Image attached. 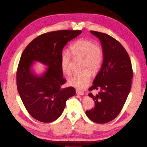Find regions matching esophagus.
<instances>
[{
    "mask_svg": "<svg viewBox=\"0 0 147 147\" xmlns=\"http://www.w3.org/2000/svg\"><path fill=\"white\" fill-rule=\"evenodd\" d=\"M76 94L78 95H84L83 92H82V91H81V90H76Z\"/></svg>",
    "mask_w": 147,
    "mask_h": 147,
    "instance_id": "esophagus-1",
    "label": "esophagus"
}]
</instances>
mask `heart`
Segmentation results:
<instances>
[{
  "instance_id": "obj_1",
  "label": "heart",
  "mask_w": 147,
  "mask_h": 147,
  "mask_svg": "<svg viewBox=\"0 0 147 147\" xmlns=\"http://www.w3.org/2000/svg\"><path fill=\"white\" fill-rule=\"evenodd\" d=\"M71 54L76 58H83L82 68L80 73L75 74L68 80L69 85L78 89H84L90 82L92 73L97 71L102 64L103 54L102 49L92 41L85 39L77 40L70 47ZM71 55L63 51L61 56L62 71L66 75L71 73Z\"/></svg>"
}]
</instances>
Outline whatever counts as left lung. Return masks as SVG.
<instances>
[{"label": "left lung", "instance_id": "obj_1", "mask_svg": "<svg viewBox=\"0 0 147 147\" xmlns=\"http://www.w3.org/2000/svg\"><path fill=\"white\" fill-rule=\"evenodd\" d=\"M100 40L103 59L100 70L89 90H100L88 96L95 102L94 109L86 111L91 121L104 124L113 121L120 113L129 93L133 70L128 53L121 43L107 34L91 30Z\"/></svg>", "mask_w": 147, "mask_h": 147}]
</instances>
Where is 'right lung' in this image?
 I'll list each match as a JSON object with an SVG mask.
<instances>
[{
	"label": "right lung",
	"instance_id": "add662e5",
	"mask_svg": "<svg viewBox=\"0 0 147 147\" xmlns=\"http://www.w3.org/2000/svg\"><path fill=\"white\" fill-rule=\"evenodd\" d=\"M82 32L62 30L40 35L24 50L17 69V87L24 105L34 119L42 122L57 120L69 98L76 94L72 86L63 88L66 83L61 66V56L67 43ZM34 61L48 67L42 76L31 71Z\"/></svg>",
	"mask_w": 147,
	"mask_h": 147
}]
</instances>
